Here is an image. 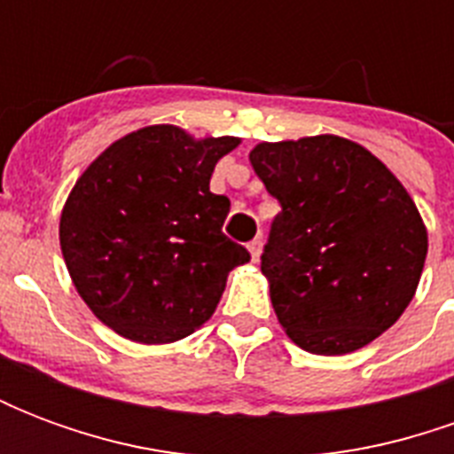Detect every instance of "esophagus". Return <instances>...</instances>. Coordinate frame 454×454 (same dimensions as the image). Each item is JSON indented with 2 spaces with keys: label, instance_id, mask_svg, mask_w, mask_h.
<instances>
[{
  "label": "esophagus",
  "instance_id": "34e87169",
  "mask_svg": "<svg viewBox=\"0 0 454 454\" xmlns=\"http://www.w3.org/2000/svg\"><path fill=\"white\" fill-rule=\"evenodd\" d=\"M247 250H250V255H253V260H260V253H262V238H255V240H250L247 243Z\"/></svg>",
  "mask_w": 454,
  "mask_h": 454
}]
</instances>
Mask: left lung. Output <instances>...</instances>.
<instances>
[{"instance_id":"1","label":"left lung","mask_w":454,"mask_h":454,"mask_svg":"<svg viewBox=\"0 0 454 454\" xmlns=\"http://www.w3.org/2000/svg\"><path fill=\"white\" fill-rule=\"evenodd\" d=\"M250 165L282 207L260 267L286 335L316 355L380 338L416 294L428 253L409 192L338 136L260 143Z\"/></svg>"}]
</instances>
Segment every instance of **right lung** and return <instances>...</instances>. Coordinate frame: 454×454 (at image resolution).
Masks as SVG:
<instances>
[{
  "label": "right lung",
  "mask_w": 454,
  "mask_h": 454,
  "mask_svg": "<svg viewBox=\"0 0 454 454\" xmlns=\"http://www.w3.org/2000/svg\"><path fill=\"white\" fill-rule=\"evenodd\" d=\"M238 138L177 126L129 133L94 160L65 201L60 247L94 316L136 342H175L211 318L233 267L250 260L221 231L231 211L208 189Z\"/></svg>",
  "instance_id": "obj_1"
}]
</instances>
